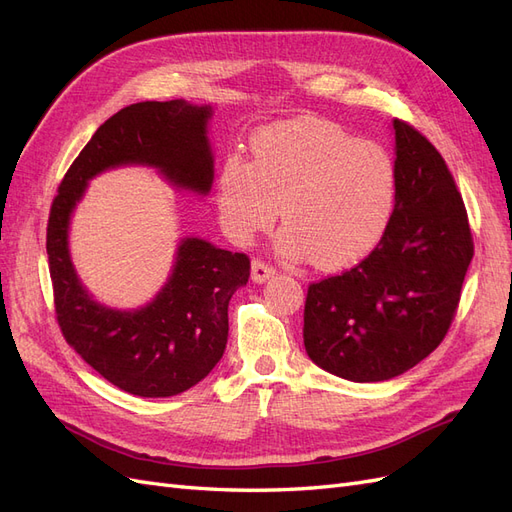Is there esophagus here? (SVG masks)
<instances>
[{
  "instance_id": "34e87169",
  "label": "esophagus",
  "mask_w": 512,
  "mask_h": 512,
  "mask_svg": "<svg viewBox=\"0 0 512 512\" xmlns=\"http://www.w3.org/2000/svg\"><path fill=\"white\" fill-rule=\"evenodd\" d=\"M273 275H275V269L269 265V262L260 260V258L252 260V280L254 282L262 284V282H267L269 277H273Z\"/></svg>"
}]
</instances>
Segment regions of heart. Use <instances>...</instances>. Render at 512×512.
Returning <instances> with one entry per match:
<instances>
[{"label":"heart","mask_w":512,"mask_h":512,"mask_svg":"<svg viewBox=\"0 0 512 512\" xmlns=\"http://www.w3.org/2000/svg\"><path fill=\"white\" fill-rule=\"evenodd\" d=\"M395 203L391 153L312 117L260 130L252 162L232 153L218 175L220 222L232 239L252 241L282 207V250L327 271L356 265L374 250Z\"/></svg>","instance_id":"obj_1"}]
</instances>
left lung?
I'll return each instance as SVG.
<instances>
[{"instance_id": "1", "label": "left lung", "mask_w": 512, "mask_h": 512, "mask_svg": "<svg viewBox=\"0 0 512 512\" xmlns=\"http://www.w3.org/2000/svg\"><path fill=\"white\" fill-rule=\"evenodd\" d=\"M397 203L382 241L359 265L307 288L305 350L352 382L404 374L440 346L474 256L468 211L444 158L393 121Z\"/></svg>"}]
</instances>
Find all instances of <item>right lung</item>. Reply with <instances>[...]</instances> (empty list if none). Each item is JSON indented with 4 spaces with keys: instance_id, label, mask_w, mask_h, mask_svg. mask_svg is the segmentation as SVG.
Wrapping results in <instances>:
<instances>
[{
    "instance_id": "add662e5",
    "label": "right lung",
    "mask_w": 512,
    "mask_h": 512,
    "mask_svg": "<svg viewBox=\"0 0 512 512\" xmlns=\"http://www.w3.org/2000/svg\"><path fill=\"white\" fill-rule=\"evenodd\" d=\"M211 106L185 100L138 102L108 117L61 179L46 224L55 318L66 342L117 389L138 397L188 391L222 359L228 301L250 280V258L203 239H185L168 284L138 312L91 301L68 256L70 213L100 170L149 164L179 188L207 194L213 158L207 143Z\"/></svg>"
}]
</instances>
